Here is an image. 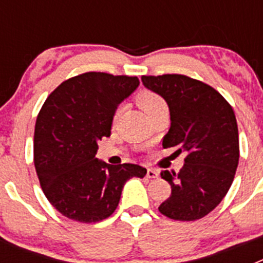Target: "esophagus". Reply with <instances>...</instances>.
I'll return each mask as SVG.
<instances>
[{"instance_id": "34e87169", "label": "esophagus", "mask_w": 263, "mask_h": 263, "mask_svg": "<svg viewBox=\"0 0 263 263\" xmlns=\"http://www.w3.org/2000/svg\"><path fill=\"white\" fill-rule=\"evenodd\" d=\"M158 175H159V173H158L157 170L147 168V173H146V176H147V178L154 179V178H158Z\"/></svg>"}]
</instances>
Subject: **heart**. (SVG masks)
Returning a JSON list of instances; mask_svg holds the SVG:
<instances>
[{
  "label": "heart",
  "mask_w": 263,
  "mask_h": 263,
  "mask_svg": "<svg viewBox=\"0 0 263 263\" xmlns=\"http://www.w3.org/2000/svg\"><path fill=\"white\" fill-rule=\"evenodd\" d=\"M137 104H138V105L142 108V110L145 111L146 115L152 113L153 110L158 109L159 106L166 105L164 100L162 99L159 95H157L155 92H153V90H147V89L141 90V92L137 95ZM120 111H121L120 109H117V110H116L113 120L117 121L118 116H120Z\"/></svg>",
  "instance_id": "1"
}]
</instances>
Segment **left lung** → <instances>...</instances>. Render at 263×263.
Returning <instances> with one entry per match:
<instances>
[{"label":"left lung","mask_w":263,"mask_h":263,"mask_svg":"<svg viewBox=\"0 0 263 263\" xmlns=\"http://www.w3.org/2000/svg\"><path fill=\"white\" fill-rule=\"evenodd\" d=\"M141 80L168 105L171 126L163 137V147L176 146V153H187L178 174L160 173L171 185V195L158 210L173 220H199L224 199L238 166L233 109L217 90L188 76H142Z\"/></svg>","instance_id":"obj_1"}]
</instances>
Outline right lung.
<instances>
[{"label": "right lung", "mask_w": 263, "mask_h": 263, "mask_svg": "<svg viewBox=\"0 0 263 263\" xmlns=\"http://www.w3.org/2000/svg\"><path fill=\"white\" fill-rule=\"evenodd\" d=\"M137 76L87 72L63 81L47 97L34 133V164L55 210L79 222L109 217L138 164L113 166L96 158L97 142L110 136L116 109L138 88Z\"/></svg>", "instance_id": "obj_1"}]
</instances>
